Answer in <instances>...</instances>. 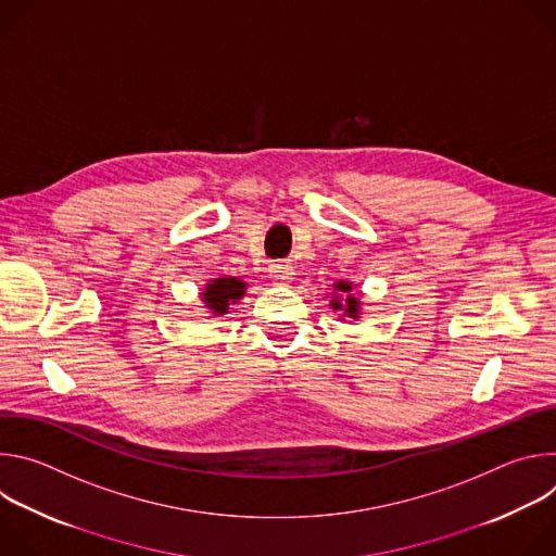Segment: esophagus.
Listing matches in <instances>:
<instances>
[{"mask_svg": "<svg viewBox=\"0 0 556 556\" xmlns=\"http://www.w3.org/2000/svg\"><path fill=\"white\" fill-rule=\"evenodd\" d=\"M268 275H270V279L275 283H288L292 279L294 270H292V266L288 262H273L268 266Z\"/></svg>", "mask_w": 556, "mask_h": 556, "instance_id": "34e87169", "label": "esophagus"}]
</instances>
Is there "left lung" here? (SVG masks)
I'll return each mask as SVG.
<instances>
[{
    "instance_id": "1",
    "label": "left lung",
    "mask_w": 556,
    "mask_h": 556,
    "mask_svg": "<svg viewBox=\"0 0 556 556\" xmlns=\"http://www.w3.org/2000/svg\"><path fill=\"white\" fill-rule=\"evenodd\" d=\"M330 294V307L339 314V321H358L363 314V303H361V292H354V283L339 279L332 286Z\"/></svg>"
}]
</instances>
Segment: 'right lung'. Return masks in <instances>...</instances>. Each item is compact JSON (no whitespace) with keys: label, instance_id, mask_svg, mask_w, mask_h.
<instances>
[{"label":"right lung","instance_id":"1","mask_svg":"<svg viewBox=\"0 0 556 556\" xmlns=\"http://www.w3.org/2000/svg\"><path fill=\"white\" fill-rule=\"evenodd\" d=\"M247 288L249 283L242 281L240 277H217V279H211L202 292H200V299L204 303V307L213 314V316H222L230 309L232 303L240 301L244 294H247Z\"/></svg>","mask_w":556,"mask_h":556}]
</instances>
